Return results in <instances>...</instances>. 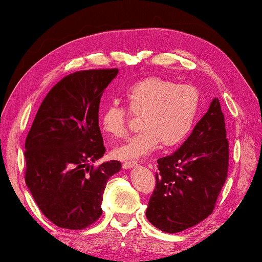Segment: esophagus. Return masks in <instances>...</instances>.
Wrapping results in <instances>:
<instances>
[{
	"mask_svg": "<svg viewBox=\"0 0 262 262\" xmlns=\"http://www.w3.org/2000/svg\"><path fill=\"white\" fill-rule=\"evenodd\" d=\"M137 166V162L136 161H125L123 163V168L124 169H130V168Z\"/></svg>",
	"mask_w": 262,
	"mask_h": 262,
	"instance_id": "esophagus-1",
	"label": "esophagus"
}]
</instances>
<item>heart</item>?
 Listing matches in <instances>:
<instances>
[{
  "instance_id": "1",
  "label": "heart",
  "mask_w": 262,
  "mask_h": 262,
  "mask_svg": "<svg viewBox=\"0 0 262 262\" xmlns=\"http://www.w3.org/2000/svg\"><path fill=\"white\" fill-rule=\"evenodd\" d=\"M134 116H141L138 134L113 149L117 159H141L157 148L180 144L191 132L198 116L200 94L194 85L178 84L167 78L151 76L135 82L124 93ZM102 130L111 137L126 134L128 112L117 103H110L101 113Z\"/></svg>"
}]
</instances>
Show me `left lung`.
Segmentation results:
<instances>
[{"mask_svg":"<svg viewBox=\"0 0 262 262\" xmlns=\"http://www.w3.org/2000/svg\"><path fill=\"white\" fill-rule=\"evenodd\" d=\"M159 173L146 218L164 232H180L209 217L228 177L229 142L220 100L180 148L157 160Z\"/></svg>","mask_w":262,"mask_h":262,"instance_id":"left-lung-1","label":"left lung"}]
</instances>
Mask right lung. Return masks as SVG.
Masks as SVG:
<instances>
[{"label": "right lung", "mask_w": 262, "mask_h": 262, "mask_svg": "<svg viewBox=\"0 0 262 262\" xmlns=\"http://www.w3.org/2000/svg\"><path fill=\"white\" fill-rule=\"evenodd\" d=\"M118 69L76 71L48 93L25 143V181L44 216L82 230L102 214L107 181L119 161L94 168L106 149L99 127L100 99Z\"/></svg>", "instance_id": "right-lung-1"}]
</instances>
